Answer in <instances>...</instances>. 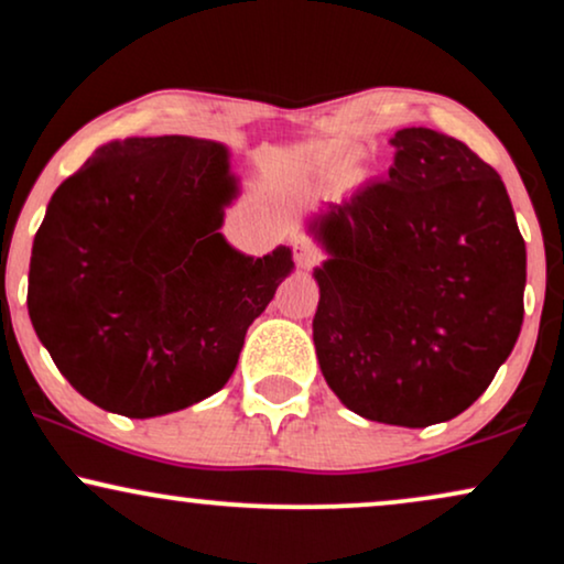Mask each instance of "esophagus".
I'll return each instance as SVG.
<instances>
[{
    "label": "esophagus",
    "mask_w": 564,
    "mask_h": 564,
    "mask_svg": "<svg viewBox=\"0 0 564 564\" xmlns=\"http://www.w3.org/2000/svg\"><path fill=\"white\" fill-rule=\"evenodd\" d=\"M294 260L300 268H312V264L321 262V252H317V247L307 239H294Z\"/></svg>",
    "instance_id": "esophagus-1"
}]
</instances>
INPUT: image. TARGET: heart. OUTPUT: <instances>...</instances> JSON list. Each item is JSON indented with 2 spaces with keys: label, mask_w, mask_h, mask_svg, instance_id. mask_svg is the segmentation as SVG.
Segmentation results:
<instances>
[{
  "label": "heart",
  "mask_w": 564,
  "mask_h": 564,
  "mask_svg": "<svg viewBox=\"0 0 564 564\" xmlns=\"http://www.w3.org/2000/svg\"><path fill=\"white\" fill-rule=\"evenodd\" d=\"M344 158H347V152H344V149H336V152H330L328 154V160L334 162V165H338V162H341ZM347 175L351 181H359V178H365V167H359V165H351L349 171H347Z\"/></svg>",
  "instance_id": "1"
}]
</instances>
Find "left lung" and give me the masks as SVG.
<instances>
[{
  "instance_id": "left-lung-1",
  "label": "left lung",
  "mask_w": 564,
  "mask_h": 564,
  "mask_svg": "<svg viewBox=\"0 0 564 564\" xmlns=\"http://www.w3.org/2000/svg\"><path fill=\"white\" fill-rule=\"evenodd\" d=\"M389 178L325 205L312 317L325 383L359 417L446 423L488 389L522 325L525 241L505 183L452 135L393 133Z\"/></svg>"
}]
</instances>
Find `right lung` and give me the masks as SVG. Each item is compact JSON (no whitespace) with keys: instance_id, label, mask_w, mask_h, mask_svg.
I'll return each mask as SVG.
<instances>
[{"instance_id":"1","label":"right lung","mask_w":564,"mask_h":564,"mask_svg":"<svg viewBox=\"0 0 564 564\" xmlns=\"http://www.w3.org/2000/svg\"><path fill=\"white\" fill-rule=\"evenodd\" d=\"M239 196L228 149L194 135L101 144L36 230L29 315L80 397L126 417L186 410L228 383L294 260L220 234Z\"/></svg>"}]
</instances>
